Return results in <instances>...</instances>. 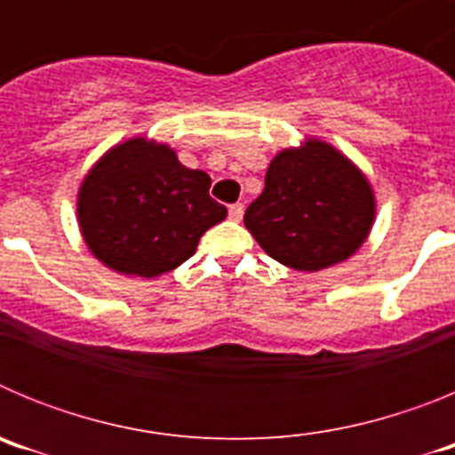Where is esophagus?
Listing matches in <instances>:
<instances>
[{
  "mask_svg": "<svg viewBox=\"0 0 455 455\" xmlns=\"http://www.w3.org/2000/svg\"><path fill=\"white\" fill-rule=\"evenodd\" d=\"M241 219H243V204H241V203L232 204V207H230V220L239 223Z\"/></svg>",
  "mask_w": 455,
  "mask_h": 455,
  "instance_id": "1",
  "label": "esophagus"
}]
</instances>
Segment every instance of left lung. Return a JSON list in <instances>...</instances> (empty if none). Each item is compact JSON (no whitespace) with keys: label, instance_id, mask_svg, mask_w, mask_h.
<instances>
[{"label":"left lung","instance_id":"obj_1","mask_svg":"<svg viewBox=\"0 0 455 455\" xmlns=\"http://www.w3.org/2000/svg\"><path fill=\"white\" fill-rule=\"evenodd\" d=\"M373 219L376 198L364 172L331 143L305 139L273 156L243 223L268 257L309 273L348 259Z\"/></svg>","mask_w":455,"mask_h":455}]
</instances>
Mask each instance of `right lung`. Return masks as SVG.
<instances>
[{
  "instance_id": "add662e5",
  "label": "right lung",
  "mask_w": 455,
  "mask_h": 455,
  "mask_svg": "<svg viewBox=\"0 0 455 455\" xmlns=\"http://www.w3.org/2000/svg\"><path fill=\"white\" fill-rule=\"evenodd\" d=\"M212 178L180 164L175 150L143 136L114 146L77 193L79 230L104 267L156 277L196 252L228 209L209 196Z\"/></svg>"
}]
</instances>
